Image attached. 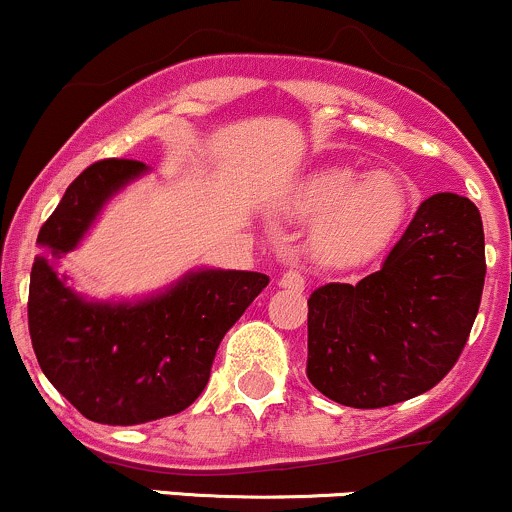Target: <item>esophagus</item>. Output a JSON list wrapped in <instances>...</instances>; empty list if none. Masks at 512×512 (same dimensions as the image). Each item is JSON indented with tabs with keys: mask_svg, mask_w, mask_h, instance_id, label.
<instances>
[{
	"mask_svg": "<svg viewBox=\"0 0 512 512\" xmlns=\"http://www.w3.org/2000/svg\"><path fill=\"white\" fill-rule=\"evenodd\" d=\"M279 286H284V289H291V291H303L306 289V279H303L296 269H289V272H284L282 279H279Z\"/></svg>",
	"mask_w": 512,
	"mask_h": 512,
	"instance_id": "34e87169",
	"label": "esophagus"
}]
</instances>
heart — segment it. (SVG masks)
Returning a JSON list of instances; mask_svg holds the SVG:
<instances>
[{
  "label": "heart",
  "instance_id": "b5f03b06",
  "mask_svg": "<svg viewBox=\"0 0 512 512\" xmlns=\"http://www.w3.org/2000/svg\"><path fill=\"white\" fill-rule=\"evenodd\" d=\"M296 211L316 218L308 255L320 265L350 267L386 250L411 211V192L393 172L328 167L306 179Z\"/></svg>",
  "mask_w": 512,
  "mask_h": 512
}]
</instances>
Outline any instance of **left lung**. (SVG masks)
Listing matches in <instances>:
<instances>
[{
	"instance_id": "left-lung-1",
	"label": "left lung",
	"mask_w": 512,
	"mask_h": 512,
	"mask_svg": "<svg viewBox=\"0 0 512 512\" xmlns=\"http://www.w3.org/2000/svg\"><path fill=\"white\" fill-rule=\"evenodd\" d=\"M484 277L479 209L466 196L432 194L379 272L311 294L308 381L350 408L430 391L462 355Z\"/></svg>"
}]
</instances>
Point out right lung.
Wrapping results in <instances>:
<instances>
[{
    "label": "right lung",
    "instance_id": "add662e5",
    "mask_svg": "<svg viewBox=\"0 0 512 512\" xmlns=\"http://www.w3.org/2000/svg\"><path fill=\"white\" fill-rule=\"evenodd\" d=\"M138 160H101L67 187L38 233L28 330L43 374L84 418L140 425L182 413L209 381L223 335L269 284L267 274L196 267L140 299H89L58 262L104 206L148 174Z\"/></svg>",
    "mask_w": 512,
    "mask_h": 512
}]
</instances>
